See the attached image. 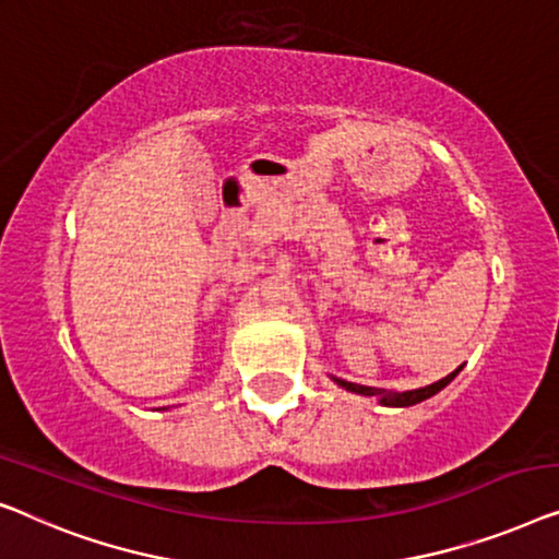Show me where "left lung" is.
<instances>
[{"label":"left lung","mask_w":559,"mask_h":559,"mask_svg":"<svg viewBox=\"0 0 559 559\" xmlns=\"http://www.w3.org/2000/svg\"><path fill=\"white\" fill-rule=\"evenodd\" d=\"M461 369V367H459ZM459 369L451 372L443 380H438L433 384H428V388H420V390H407V392H384V390H377V388H365V384H355V382H344V380H336L342 384V388H347L349 392H357V395H377L380 397L382 405H390V407H407V405H415V403H423V400H428L430 395H436L445 388L448 382L453 380L455 374H459Z\"/></svg>","instance_id":"8db88e82"}]
</instances>
